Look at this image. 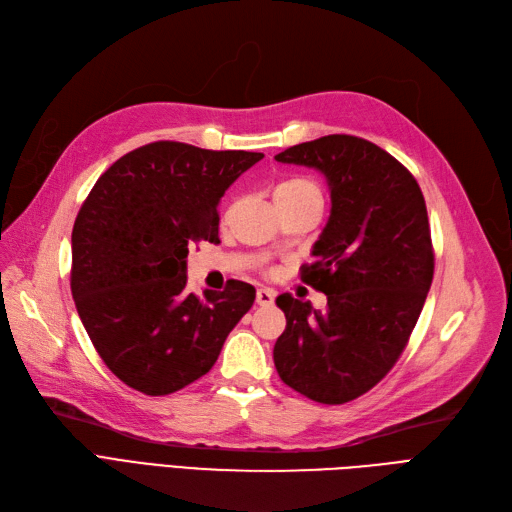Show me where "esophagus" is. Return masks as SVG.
I'll return each instance as SVG.
<instances>
[{"label":"esophagus","mask_w":512,"mask_h":512,"mask_svg":"<svg viewBox=\"0 0 512 512\" xmlns=\"http://www.w3.org/2000/svg\"><path fill=\"white\" fill-rule=\"evenodd\" d=\"M274 291L272 289H268V287H261V289H257V304L259 306H270L272 302H274Z\"/></svg>","instance_id":"34e87169"}]
</instances>
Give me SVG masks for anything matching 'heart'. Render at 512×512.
Masks as SVG:
<instances>
[{"label":"heart","instance_id":"b5f03b06","mask_svg":"<svg viewBox=\"0 0 512 512\" xmlns=\"http://www.w3.org/2000/svg\"><path fill=\"white\" fill-rule=\"evenodd\" d=\"M321 197L319 187L312 183L310 178H302V176H293V178H285L280 180L274 189V200H298V197Z\"/></svg>","mask_w":512,"mask_h":512}]
</instances>
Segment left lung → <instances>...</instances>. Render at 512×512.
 I'll return each instance as SVG.
<instances>
[{
  "label": "left lung",
  "instance_id": "left-lung-1",
  "mask_svg": "<svg viewBox=\"0 0 512 512\" xmlns=\"http://www.w3.org/2000/svg\"><path fill=\"white\" fill-rule=\"evenodd\" d=\"M325 176L332 210L317 257L302 280L327 295V308L283 293L287 327L274 344L283 383L321 404L370 391L393 368L417 325L434 278L427 208L417 180L381 146L323 136L274 157Z\"/></svg>",
  "mask_w": 512,
  "mask_h": 512
}]
</instances>
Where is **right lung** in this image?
I'll use <instances>...</instances> for the list:
<instances>
[{"instance_id": "1", "label": "right lung", "mask_w": 512, "mask_h": 512, "mask_svg": "<svg viewBox=\"0 0 512 512\" xmlns=\"http://www.w3.org/2000/svg\"><path fill=\"white\" fill-rule=\"evenodd\" d=\"M263 159L183 142L136 148L97 178L72 229L78 317L114 376L146 395H168L204 376L255 302V287L187 291L195 242H219L217 206Z\"/></svg>"}]
</instances>
